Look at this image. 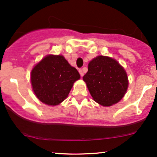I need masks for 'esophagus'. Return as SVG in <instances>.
Segmentation results:
<instances>
[{"mask_svg":"<svg viewBox=\"0 0 157 157\" xmlns=\"http://www.w3.org/2000/svg\"><path fill=\"white\" fill-rule=\"evenodd\" d=\"M79 72H80V76H83V71H82V68H80V69H79Z\"/></svg>","mask_w":157,"mask_h":157,"instance_id":"1","label":"esophagus"}]
</instances>
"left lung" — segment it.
I'll return each mask as SVG.
<instances>
[{
    "label": "left lung",
    "mask_w": 157,
    "mask_h": 157,
    "mask_svg": "<svg viewBox=\"0 0 157 157\" xmlns=\"http://www.w3.org/2000/svg\"><path fill=\"white\" fill-rule=\"evenodd\" d=\"M82 79L94 100L104 106L120 101L128 86L124 68L117 60L105 56H98L89 63Z\"/></svg>",
    "instance_id": "left-lung-1"
}]
</instances>
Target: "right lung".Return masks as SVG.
<instances>
[{
	"label": "right lung",
	"instance_id": "add662e5",
	"mask_svg": "<svg viewBox=\"0 0 157 157\" xmlns=\"http://www.w3.org/2000/svg\"><path fill=\"white\" fill-rule=\"evenodd\" d=\"M80 74L61 55L44 57L32 71L33 91L41 102L49 105H58L71 91Z\"/></svg>",
	"mask_w": 157,
	"mask_h": 157
}]
</instances>
